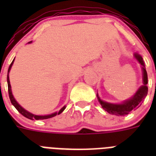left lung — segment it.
I'll return each mask as SVG.
<instances>
[{"label":"left lung","mask_w":156,"mask_h":156,"mask_svg":"<svg viewBox=\"0 0 156 156\" xmlns=\"http://www.w3.org/2000/svg\"><path fill=\"white\" fill-rule=\"evenodd\" d=\"M134 57L136 60L138 61V63L141 65V68L143 70V86H141L138 88V90L136 91L135 94L131 98L128 100H125L121 104H112V103H108L106 101H104L100 98L99 95H97L98 100L100 104H101L103 108L107 111L108 113L114 114L116 116H125L127 115L130 112H132L134 109L138 108L140 106L143 100L147 95L148 87L147 84L148 83L147 79V73L146 70L145 63L143 61V57L138 53H134Z\"/></svg>","instance_id":"left-lung-1"}]
</instances>
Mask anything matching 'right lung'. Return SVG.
I'll return each mask as SVG.
<instances>
[{"mask_svg": "<svg viewBox=\"0 0 156 156\" xmlns=\"http://www.w3.org/2000/svg\"><path fill=\"white\" fill-rule=\"evenodd\" d=\"M30 42H29V44H30ZM13 61H14V59L12 61V63L10 64V66L9 67V69H8V74H7V83H8V91H9V100L11 101V104H13V106L15 107V108L18 110L19 112H20L23 116H24L25 117L27 118L30 119V120H44V119H48V118H52L53 116H56V115H59V114H61L62 112L66 109V106H64L63 108H61L59 112H53L52 114H49V115H44V116H40V115H35V114L33 113H30V112L27 111L26 109H24L23 107L21 106L20 104H18L16 100L14 99L13 97V94H12V90H11V86H10V82H9V71L11 69V67L13 66Z\"/></svg>", "mask_w": 156, "mask_h": 156, "instance_id": "1", "label": "right lung"}]
</instances>
